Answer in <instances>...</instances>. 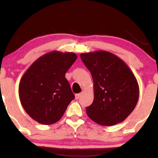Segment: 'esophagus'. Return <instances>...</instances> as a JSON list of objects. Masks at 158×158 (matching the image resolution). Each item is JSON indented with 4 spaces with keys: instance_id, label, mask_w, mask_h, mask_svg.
I'll use <instances>...</instances> for the list:
<instances>
[{
    "instance_id": "34e87169",
    "label": "esophagus",
    "mask_w": 158,
    "mask_h": 158,
    "mask_svg": "<svg viewBox=\"0 0 158 158\" xmlns=\"http://www.w3.org/2000/svg\"><path fill=\"white\" fill-rule=\"evenodd\" d=\"M81 95H82V94H76V96H75V98L77 99H79V98H80L81 97Z\"/></svg>"
}]
</instances>
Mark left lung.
<instances>
[{
  "label": "left lung",
  "instance_id": "left-lung-1",
  "mask_svg": "<svg viewBox=\"0 0 158 158\" xmlns=\"http://www.w3.org/2000/svg\"><path fill=\"white\" fill-rule=\"evenodd\" d=\"M80 56L94 81V99L86 108L88 116L101 126L123 122L138 101L139 86L134 73L122 59L110 52L99 50Z\"/></svg>",
  "mask_w": 158,
  "mask_h": 158
}]
</instances>
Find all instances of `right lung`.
Returning <instances> with one entry per match:
<instances>
[{
    "label": "right lung",
    "mask_w": 158,
    "mask_h": 158,
    "mask_svg": "<svg viewBox=\"0 0 158 158\" xmlns=\"http://www.w3.org/2000/svg\"><path fill=\"white\" fill-rule=\"evenodd\" d=\"M73 52L52 51L41 56L25 72L19 93L23 109L44 125L59 121L74 99L65 73L77 60Z\"/></svg>",
    "instance_id": "1"
}]
</instances>
